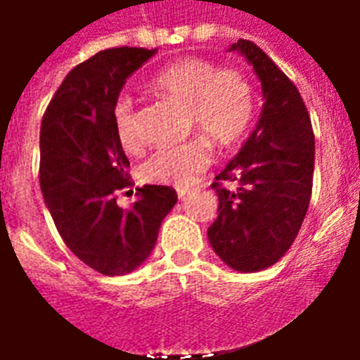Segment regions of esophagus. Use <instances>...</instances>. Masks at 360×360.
Instances as JSON below:
<instances>
[{
  "mask_svg": "<svg viewBox=\"0 0 360 360\" xmlns=\"http://www.w3.org/2000/svg\"><path fill=\"white\" fill-rule=\"evenodd\" d=\"M188 192H191V191H185V188H179V191H177V196H179V200H183V198H185L186 194H188Z\"/></svg>",
  "mask_w": 360,
  "mask_h": 360,
  "instance_id": "34e87169",
  "label": "esophagus"
}]
</instances>
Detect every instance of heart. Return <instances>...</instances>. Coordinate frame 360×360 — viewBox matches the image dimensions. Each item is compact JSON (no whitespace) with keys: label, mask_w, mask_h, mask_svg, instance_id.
<instances>
[{"label":"heart","mask_w":360,"mask_h":360,"mask_svg":"<svg viewBox=\"0 0 360 360\" xmlns=\"http://www.w3.org/2000/svg\"><path fill=\"white\" fill-rule=\"evenodd\" d=\"M153 91L186 106L191 132H200L219 147H231L245 138L254 117V89L240 70L219 69L203 58H181L166 65L151 80ZM115 136L127 153L141 149L134 104L120 97L114 104ZM207 140L196 138L183 146L164 147L141 164V177L151 183L186 188L211 166Z\"/></svg>","instance_id":"b5f03b06"}]
</instances>
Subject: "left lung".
Returning <instances> with one entry per match:
<instances>
[{"instance_id":"obj_1","label":"left lung","mask_w":360,"mask_h":360,"mask_svg":"<svg viewBox=\"0 0 360 360\" xmlns=\"http://www.w3.org/2000/svg\"><path fill=\"white\" fill-rule=\"evenodd\" d=\"M230 50L245 53L262 82V117L237 157L214 177L219 217L207 230L214 252L231 269L271 267L293 245L312 198L314 130L297 86L252 41ZM224 180L238 188L226 189Z\"/></svg>"}]
</instances>
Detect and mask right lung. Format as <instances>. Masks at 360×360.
Here are the masks:
<instances>
[{
  "label": "right lung",
  "instance_id": "1",
  "mask_svg": "<svg viewBox=\"0 0 360 360\" xmlns=\"http://www.w3.org/2000/svg\"><path fill=\"white\" fill-rule=\"evenodd\" d=\"M153 53L134 46L95 53L65 76L42 117L39 181L48 211L70 252L106 276L146 262L177 203L172 186L146 185L134 205H117L134 183L112 112L127 78Z\"/></svg>",
  "mask_w": 360,
  "mask_h": 360
}]
</instances>
